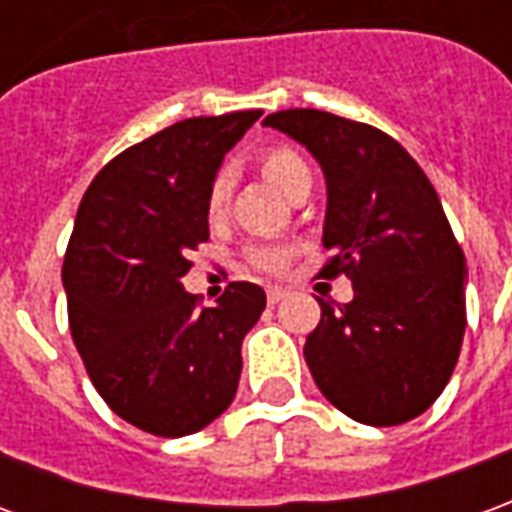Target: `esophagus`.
<instances>
[{"label": "esophagus", "instance_id": "1", "mask_svg": "<svg viewBox=\"0 0 512 512\" xmlns=\"http://www.w3.org/2000/svg\"><path fill=\"white\" fill-rule=\"evenodd\" d=\"M266 296H268V304L274 307V304H279V301H282V299H285V296H288V290L279 288V285H268Z\"/></svg>", "mask_w": 512, "mask_h": 512}]
</instances>
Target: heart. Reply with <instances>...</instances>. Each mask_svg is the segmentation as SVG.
Masks as SVG:
<instances>
[{
	"label": "heart",
	"mask_w": 512,
	"mask_h": 512,
	"mask_svg": "<svg viewBox=\"0 0 512 512\" xmlns=\"http://www.w3.org/2000/svg\"><path fill=\"white\" fill-rule=\"evenodd\" d=\"M260 167H263V175L268 178V183L277 186L285 197H293L296 191L312 186V172L310 167H307V161H304L296 150H290V147H271V150H266V153L260 156ZM230 186H233L230 169L216 172L211 189H208V213H211V216H222L224 205L230 200ZM252 260H255L260 268L277 271V268L285 266L288 255H285L282 249L260 246V249L252 252Z\"/></svg>",
	"instance_id": "heart-1"
}]
</instances>
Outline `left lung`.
<instances>
[{
    "mask_svg": "<svg viewBox=\"0 0 512 512\" xmlns=\"http://www.w3.org/2000/svg\"><path fill=\"white\" fill-rule=\"evenodd\" d=\"M263 126L307 147L326 180L323 277L345 274L348 304L321 301L304 359L323 397L362 425L419 417L450 381L466 329V260L436 189L392 136L318 112Z\"/></svg>",
    "mask_w": 512,
    "mask_h": 512,
    "instance_id": "left-lung-1",
    "label": "left lung"
}]
</instances>
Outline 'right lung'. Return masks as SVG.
Masks as SVG:
<instances>
[{"mask_svg": "<svg viewBox=\"0 0 512 512\" xmlns=\"http://www.w3.org/2000/svg\"><path fill=\"white\" fill-rule=\"evenodd\" d=\"M263 112L194 117L109 161L84 194L62 285L98 395L134 428L180 439L233 403L241 343L266 293L233 282L213 307L186 293V252L208 241V189Z\"/></svg>", "mask_w": 512, "mask_h": 512, "instance_id": "obj_1", "label": "right lung"}]
</instances>
